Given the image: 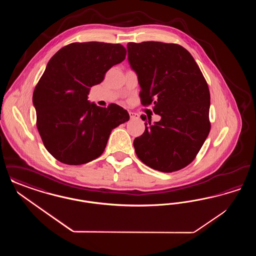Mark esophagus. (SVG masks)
<instances>
[{
  "instance_id": "34e87169",
  "label": "esophagus",
  "mask_w": 256,
  "mask_h": 256,
  "mask_svg": "<svg viewBox=\"0 0 256 256\" xmlns=\"http://www.w3.org/2000/svg\"><path fill=\"white\" fill-rule=\"evenodd\" d=\"M128 113H130V119H132V120H135V119H138V118H139V115H138L137 113H135V112L130 111Z\"/></svg>"
}]
</instances>
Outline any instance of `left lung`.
Wrapping results in <instances>:
<instances>
[{
	"mask_svg": "<svg viewBox=\"0 0 256 256\" xmlns=\"http://www.w3.org/2000/svg\"><path fill=\"white\" fill-rule=\"evenodd\" d=\"M126 48L141 102L152 104L161 117L154 124L145 122L144 134L134 139L135 152L152 169L180 170L195 159L210 132L206 80L191 54L178 44L130 42Z\"/></svg>",
	"mask_w": 256,
	"mask_h": 256,
	"instance_id": "obj_1",
	"label": "left lung"
}]
</instances>
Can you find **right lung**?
<instances>
[{
	"instance_id": "obj_1",
	"label": "right lung",
	"mask_w": 256,
	"mask_h": 256,
	"mask_svg": "<svg viewBox=\"0 0 256 256\" xmlns=\"http://www.w3.org/2000/svg\"><path fill=\"white\" fill-rule=\"evenodd\" d=\"M120 44L72 43L50 60L34 92L37 130L50 154L64 164L82 165L104 150L113 128L130 120L126 110L89 102L90 87L126 58Z\"/></svg>"
}]
</instances>
